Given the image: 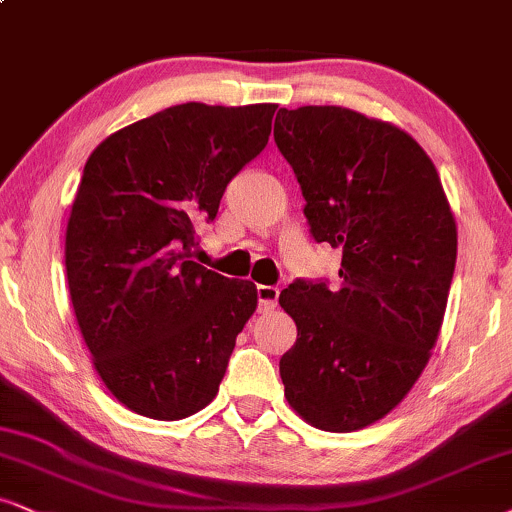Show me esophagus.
<instances>
[{"label": "esophagus", "mask_w": 512, "mask_h": 512, "mask_svg": "<svg viewBox=\"0 0 512 512\" xmlns=\"http://www.w3.org/2000/svg\"><path fill=\"white\" fill-rule=\"evenodd\" d=\"M257 300H260V312H271L278 302L276 286H257Z\"/></svg>", "instance_id": "esophagus-1"}]
</instances>
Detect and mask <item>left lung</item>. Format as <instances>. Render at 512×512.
Here are the masks:
<instances>
[{
  "instance_id": "1",
  "label": "left lung",
  "mask_w": 512,
  "mask_h": 512,
  "mask_svg": "<svg viewBox=\"0 0 512 512\" xmlns=\"http://www.w3.org/2000/svg\"><path fill=\"white\" fill-rule=\"evenodd\" d=\"M274 139L319 243L342 250L340 288L278 295L297 340L281 357L286 399L326 432L385 418L442 331L458 231L430 155L404 129L342 106L281 108Z\"/></svg>"
}]
</instances>
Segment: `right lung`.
Segmentation results:
<instances>
[{"label":"right lung","instance_id":"obj_1","mask_svg":"<svg viewBox=\"0 0 512 512\" xmlns=\"http://www.w3.org/2000/svg\"><path fill=\"white\" fill-rule=\"evenodd\" d=\"M276 103H181L101 141L66 229L75 319L103 385L129 411L181 420L217 397L252 281L191 260L196 224L267 146Z\"/></svg>","mask_w":512,"mask_h":512}]
</instances>
